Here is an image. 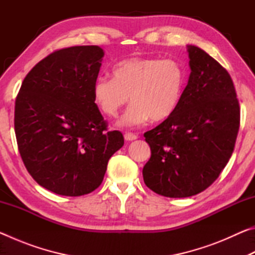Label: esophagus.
Instances as JSON below:
<instances>
[{"label":"esophagus","mask_w":255,"mask_h":255,"mask_svg":"<svg viewBox=\"0 0 255 255\" xmlns=\"http://www.w3.org/2000/svg\"><path fill=\"white\" fill-rule=\"evenodd\" d=\"M124 137H125V139H126V140H135V139H137L138 136L133 132H126L124 135Z\"/></svg>","instance_id":"1"}]
</instances>
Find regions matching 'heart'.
<instances>
[{"label":"heart","mask_w":255,"mask_h":255,"mask_svg":"<svg viewBox=\"0 0 255 255\" xmlns=\"http://www.w3.org/2000/svg\"><path fill=\"white\" fill-rule=\"evenodd\" d=\"M185 83L187 68L178 59L131 57L112 67V79L99 77L93 96L109 117H117L130 96L132 103L119 126L131 128L149 119L157 123L170 118L180 105Z\"/></svg>","instance_id":"heart-1"}]
</instances>
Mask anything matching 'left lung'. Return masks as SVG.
Returning <instances> with one entry per match:
<instances>
[{"label":"left lung","instance_id":"1","mask_svg":"<svg viewBox=\"0 0 255 255\" xmlns=\"http://www.w3.org/2000/svg\"><path fill=\"white\" fill-rule=\"evenodd\" d=\"M191 74L178 109L144 133L150 158L144 182L157 195L185 198L213 184L235 147L241 109L230 73L196 46H189Z\"/></svg>","mask_w":255,"mask_h":255}]
</instances>
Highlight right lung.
Returning a JSON list of instances; mask_svg holds the SVG:
<instances>
[{
  "mask_svg": "<svg viewBox=\"0 0 255 255\" xmlns=\"http://www.w3.org/2000/svg\"><path fill=\"white\" fill-rule=\"evenodd\" d=\"M103 50L74 46L46 56L24 77L14 106L20 156L36 182L79 197L102 183L109 158L124 145L94 100Z\"/></svg>",
  "mask_w": 255,
  "mask_h": 255,
  "instance_id": "1",
  "label": "right lung"
}]
</instances>
